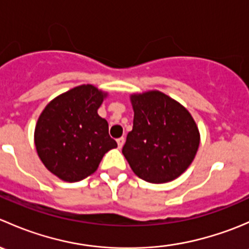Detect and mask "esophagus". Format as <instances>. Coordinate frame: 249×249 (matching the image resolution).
I'll return each instance as SVG.
<instances>
[{
	"label": "esophagus",
	"instance_id": "34e87169",
	"mask_svg": "<svg viewBox=\"0 0 249 249\" xmlns=\"http://www.w3.org/2000/svg\"><path fill=\"white\" fill-rule=\"evenodd\" d=\"M124 142H125V139H124V137H120V139H118V140H117L118 148H119V149H120V148L123 147V145H124Z\"/></svg>",
	"mask_w": 249,
	"mask_h": 249
}]
</instances>
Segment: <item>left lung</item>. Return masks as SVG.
Listing matches in <instances>:
<instances>
[{
    "instance_id": "8db88e82",
    "label": "left lung",
    "mask_w": 249,
    "mask_h": 249,
    "mask_svg": "<svg viewBox=\"0 0 249 249\" xmlns=\"http://www.w3.org/2000/svg\"><path fill=\"white\" fill-rule=\"evenodd\" d=\"M134 127L123 154L137 177L166 183L179 177L194 160L200 132L184 106L159 90L130 96Z\"/></svg>"
}]
</instances>
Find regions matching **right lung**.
<instances>
[{
    "mask_svg": "<svg viewBox=\"0 0 249 249\" xmlns=\"http://www.w3.org/2000/svg\"><path fill=\"white\" fill-rule=\"evenodd\" d=\"M107 92L91 84L53 99L35 127V145L44 166L65 182L92 175L107 152L117 147L108 123L97 114Z\"/></svg>",
    "mask_w": 249,
    "mask_h": 249,
    "instance_id": "obj_1",
    "label": "right lung"
}]
</instances>
